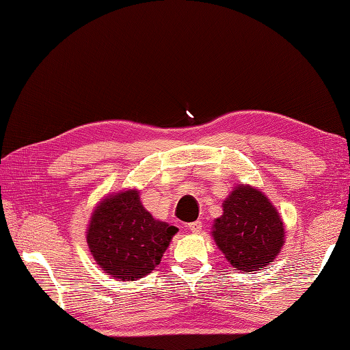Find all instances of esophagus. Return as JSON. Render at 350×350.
<instances>
[{
    "mask_svg": "<svg viewBox=\"0 0 350 350\" xmlns=\"http://www.w3.org/2000/svg\"><path fill=\"white\" fill-rule=\"evenodd\" d=\"M188 228H189V230H191L193 232H200V231H202V221H200V220L191 221V224H188Z\"/></svg>",
    "mask_w": 350,
    "mask_h": 350,
    "instance_id": "esophagus-1",
    "label": "esophagus"
}]
</instances>
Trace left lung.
I'll return each instance as SVG.
<instances>
[{"mask_svg": "<svg viewBox=\"0 0 350 350\" xmlns=\"http://www.w3.org/2000/svg\"><path fill=\"white\" fill-rule=\"evenodd\" d=\"M215 245L239 271L271 265L283 246V221L268 197L239 185L224 203V215L214 221Z\"/></svg>", "mask_w": 350, "mask_h": 350, "instance_id": "left-lung-1", "label": "left lung"}]
</instances>
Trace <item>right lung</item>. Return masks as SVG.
<instances>
[{"label":"right lung","mask_w":350,"mask_h":350,"mask_svg":"<svg viewBox=\"0 0 350 350\" xmlns=\"http://www.w3.org/2000/svg\"><path fill=\"white\" fill-rule=\"evenodd\" d=\"M176 232V226L153 219L131 189L109 197L94 209L87 243L107 275L125 282L150 274Z\"/></svg>","instance_id":"add662e5"}]
</instances>
